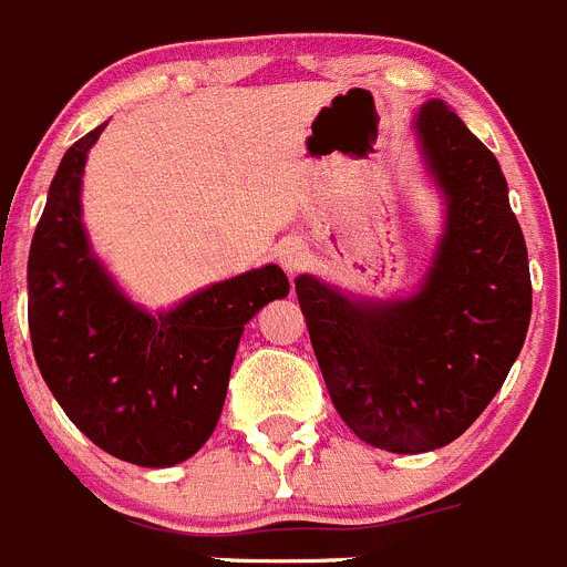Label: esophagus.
<instances>
[{
	"label": "esophagus",
	"instance_id": "1",
	"mask_svg": "<svg viewBox=\"0 0 567 567\" xmlns=\"http://www.w3.org/2000/svg\"><path fill=\"white\" fill-rule=\"evenodd\" d=\"M277 259L288 277H299V274L308 271L310 266V248L305 246V243H285L277 251Z\"/></svg>",
	"mask_w": 567,
	"mask_h": 567
}]
</instances>
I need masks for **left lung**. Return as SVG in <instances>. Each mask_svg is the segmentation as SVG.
<instances>
[{
	"label": "left lung",
	"instance_id": "left-lung-1",
	"mask_svg": "<svg viewBox=\"0 0 567 567\" xmlns=\"http://www.w3.org/2000/svg\"><path fill=\"white\" fill-rule=\"evenodd\" d=\"M444 206L420 285L369 299L296 279L316 361L349 431L389 453L451 444L498 394L532 319V277L498 158L444 100L411 120Z\"/></svg>",
	"mask_w": 567,
	"mask_h": 567
}]
</instances>
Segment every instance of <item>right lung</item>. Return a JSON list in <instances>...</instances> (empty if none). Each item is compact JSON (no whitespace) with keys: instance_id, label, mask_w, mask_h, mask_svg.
<instances>
[{"instance_id":"obj_1","label":"right lung","mask_w":567,"mask_h":567,"mask_svg":"<svg viewBox=\"0 0 567 567\" xmlns=\"http://www.w3.org/2000/svg\"><path fill=\"white\" fill-rule=\"evenodd\" d=\"M103 128L63 153L47 193L28 259L30 338L52 396L100 451L173 467L212 436L243 330L290 285L282 268L262 266L167 310L136 305L83 226V167Z\"/></svg>"}]
</instances>
